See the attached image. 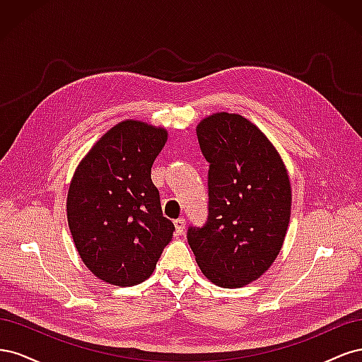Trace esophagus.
Masks as SVG:
<instances>
[{
    "instance_id": "obj_1",
    "label": "esophagus",
    "mask_w": 362,
    "mask_h": 362,
    "mask_svg": "<svg viewBox=\"0 0 362 362\" xmlns=\"http://www.w3.org/2000/svg\"><path fill=\"white\" fill-rule=\"evenodd\" d=\"M173 225H175V233H177L178 235L182 234L184 233V228H185V218H182V217L177 218V221L173 222Z\"/></svg>"
}]
</instances>
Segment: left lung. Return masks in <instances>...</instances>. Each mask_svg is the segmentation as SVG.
Returning a JSON list of instances; mask_svg holds the SVG:
<instances>
[{"label": "left lung", "instance_id": "left-lung-1", "mask_svg": "<svg viewBox=\"0 0 362 362\" xmlns=\"http://www.w3.org/2000/svg\"><path fill=\"white\" fill-rule=\"evenodd\" d=\"M196 136L208 169V217L190 226L189 245L204 275L223 288L258 279L278 257L291 213L284 161L240 115L201 120Z\"/></svg>", "mask_w": 362, "mask_h": 362}]
</instances>
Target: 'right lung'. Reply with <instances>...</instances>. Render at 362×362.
<instances>
[{
  "label": "right lung",
  "mask_w": 362,
  "mask_h": 362,
  "mask_svg": "<svg viewBox=\"0 0 362 362\" xmlns=\"http://www.w3.org/2000/svg\"><path fill=\"white\" fill-rule=\"evenodd\" d=\"M168 131L124 120L96 141L68 192V223L76 250L96 278L119 287L148 279L175 231L163 217L151 168Z\"/></svg>",
  "instance_id": "right-lung-1"
}]
</instances>
